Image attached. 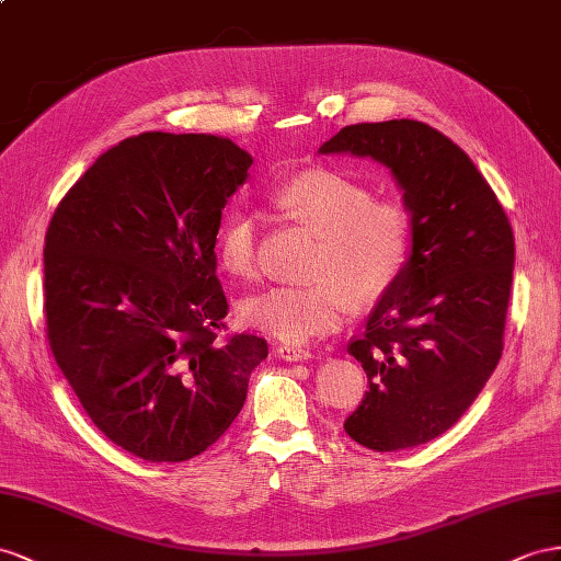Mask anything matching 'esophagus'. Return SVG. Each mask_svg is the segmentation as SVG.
I'll return each mask as SVG.
<instances>
[{
    "label": "esophagus",
    "mask_w": 561,
    "mask_h": 561,
    "mask_svg": "<svg viewBox=\"0 0 561 561\" xmlns=\"http://www.w3.org/2000/svg\"><path fill=\"white\" fill-rule=\"evenodd\" d=\"M277 355L286 363H296V360H308L310 351L304 346H296V343H279Z\"/></svg>",
    "instance_id": "34e87169"
}]
</instances>
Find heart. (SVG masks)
Listing matches in <instances>:
<instances>
[{"mask_svg":"<svg viewBox=\"0 0 561 561\" xmlns=\"http://www.w3.org/2000/svg\"><path fill=\"white\" fill-rule=\"evenodd\" d=\"M286 218L318 237L308 282L275 284L247 296V324L282 341H308L336 329L353 306L381 298L403 275L412 247V218L396 198H377L371 186L334 168L296 172L272 190ZM218 261L234 277L257 270V220L232 210L218 237Z\"/></svg>","mask_w":561,"mask_h":561,"instance_id":"1","label":"heart"}]
</instances>
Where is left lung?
Segmentation results:
<instances>
[{"label": "left lung", "mask_w": 561, "mask_h": 561, "mask_svg": "<svg viewBox=\"0 0 561 561\" xmlns=\"http://www.w3.org/2000/svg\"><path fill=\"white\" fill-rule=\"evenodd\" d=\"M320 151L391 168L412 213L403 275L348 343L369 389L343 428L377 453L414 448L462 417L500 360L512 225L471 158L426 123L346 125Z\"/></svg>", "instance_id": "left-lung-1"}]
</instances>
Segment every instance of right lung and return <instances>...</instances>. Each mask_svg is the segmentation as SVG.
I'll use <instances>...</instances> for the list:
<instances>
[{"instance_id":"right-lung-1","label":"right lung","mask_w":561,"mask_h":561,"mask_svg":"<svg viewBox=\"0 0 561 561\" xmlns=\"http://www.w3.org/2000/svg\"><path fill=\"white\" fill-rule=\"evenodd\" d=\"M253 158L215 135L141 133L70 186L45 237L56 365L106 438L147 462H184L237 420L267 341H218L222 208Z\"/></svg>"}]
</instances>
